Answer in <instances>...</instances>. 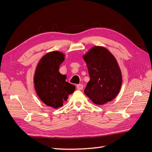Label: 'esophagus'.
<instances>
[{
  "mask_svg": "<svg viewBox=\"0 0 152 152\" xmlns=\"http://www.w3.org/2000/svg\"><path fill=\"white\" fill-rule=\"evenodd\" d=\"M77 89H79V90H82V89H83V85L81 84H77Z\"/></svg>",
  "mask_w": 152,
  "mask_h": 152,
  "instance_id": "esophagus-1",
  "label": "esophagus"
}]
</instances>
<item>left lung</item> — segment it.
<instances>
[{
    "label": "left lung",
    "mask_w": 152,
    "mask_h": 152,
    "mask_svg": "<svg viewBox=\"0 0 152 152\" xmlns=\"http://www.w3.org/2000/svg\"><path fill=\"white\" fill-rule=\"evenodd\" d=\"M90 76L84 90L96 104L112 101L122 85V74L116 59L106 48L95 46L83 56Z\"/></svg>",
    "instance_id": "obj_1"
}]
</instances>
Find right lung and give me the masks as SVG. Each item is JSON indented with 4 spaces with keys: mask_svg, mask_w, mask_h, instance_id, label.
<instances>
[{
    "mask_svg": "<svg viewBox=\"0 0 152 152\" xmlns=\"http://www.w3.org/2000/svg\"><path fill=\"white\" fill-rule=\"evenodd\" d=\"M64 59V54L60 52L49 53L41 58L35 73L37 94L45 104L54 108L63 106L75 89L74 85L66 82V76L59 72Z\"/></svg>",
    "mask_w": 152,
    "mask_h": 152,
    "instance_id": "obj_1",
    "label": "right lung"
}]
</instances>
